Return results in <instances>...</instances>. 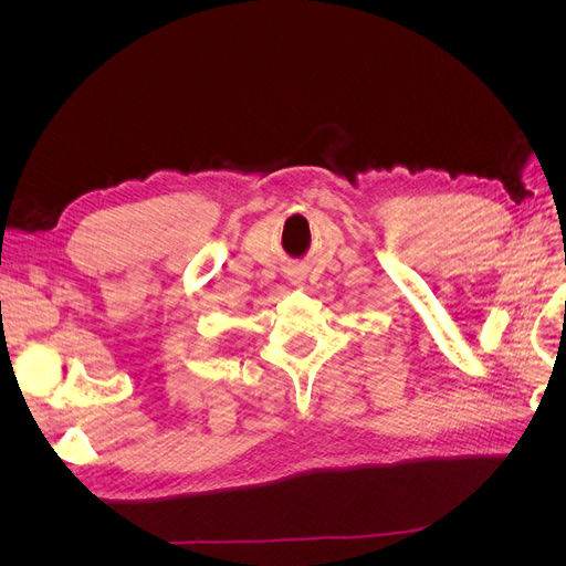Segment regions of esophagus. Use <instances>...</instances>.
Wrapping results in <instances>:
<instances>
[{
    "mask_svg": "<svg viewBox=\"0 0 566 566\" xmlns=\"http://www.w3.org/2000/svg\"><path fill=\"white\" fill-rule=\"evenodd\" d=\"M293 284H298V280H293Z\"/></svg>",
    "mask_w": 566,
    "mask_h": 566,
    "instance_id": "esophagus-1",
    "label": "esophagus"
}]
</instances>
